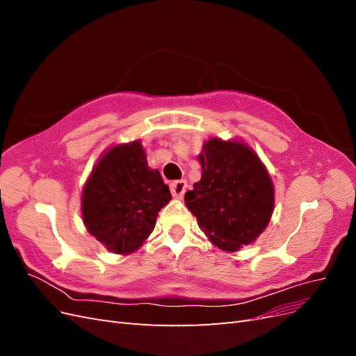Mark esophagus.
<instances>
[{
	"label": "esophagus",
	"instance_id": "esophagus-1",
	"mask_svg": "<svg viewBox=\"0 0 356 356\" xmlns=\"http://www.w3.org/2000/svg\"><path fill=\"white\" fill-rule=\"evenodd\" d=\"M186 190H187V181L186 179H179L175 181L170 184V191H172V196L182 199L186 195Z\"/></svg>",
	"mask_w": 356,
	"mask_h": 356
}]
</instances>
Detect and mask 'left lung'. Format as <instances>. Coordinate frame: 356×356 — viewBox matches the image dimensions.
I'll use <instances>...</instances> for the list:
<instances>
[{"instance_id":"8db88e82","label":"left lung","mask_w":356,"mask_h":356,"mask_svg":"<svg viewBox=\"0 0 356 356\" xmlns=\"http://www.w3.org/2000/svg\"><path fill=\"white\" fill-rule=\"evenodd\" d=\"M200 181L186 193V204L200 230L225 252L257 241L275 209L270 174L242 139L213 136L197 156Z\"/></svg>"}]
</instances>
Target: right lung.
<instances>
[{
	"instance_id": "right-lung-1",
	"label": "right lung",
	"mask_w": 356,
	"mask_h": 356,
	"mask_svg": "<svg viewBox=\"0 0 356 356\" xmlns=\"http://www.w3.org/2000/svg\"><path fill=\"white\" fill-rule=\"evenodd\" d=\"M170 199L160 172L148 168L138 139L110 147L96 161L83 187L81 217L106 250L127 255L145 243L159 211Z\"/></svg>"
}]
</instances>
